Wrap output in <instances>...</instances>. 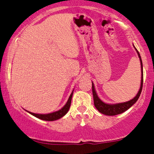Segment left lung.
<instances>
[{
  "label": "left lung",
  "instance_id": "8db88e82",
  "mask_svg": "<svg viewBox=\"0 0 154 154\" xmlns=\"http://www.w3.org/2000/svg\"><path fill=\"white\" fill-rule=\"evenodd\" d=\"M135 48V47H134ZM137 51V54L139 55V59H140L141 62V68H142V80H141V86L140 89H139V92L136 94V97L133 98L132 100H129L127 102L125 103H117V104H107V103H103L102 100H100L98 97H97V94H96L95 89H94V85L92 83V94H93V98H94V106L96 107L97 110L100 112L102 114H104L106 116H116V115L121 114L125 112L126 110L130 108L139 99V96H140L141 92L142 90V86H143V67H142V61L141 59V56L139 54V51H137L136 48H135Z\"/></svg>",
  "mask_w": 154,
  "mask_h": 154
}]
</instances>
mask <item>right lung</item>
Wrapping results in <instances>:
<instances>
[{"label": "right lung", "instance_id": "1", "mask_svg": "<svg viewBox=\"0 0 154 154\" xmlns=\"http://www.w3.org/2000/svg\"><path fill=\"white\" fill-rule=\"evenodd\" d=\"M72 95H73V91L71 94V95H70L66 104L61 109H60L59 111L55 112L49 113V114H35V113L30 112H28V111L27 112H28L29 113H30L31 115H32L33 116H35V117L38 118V119H42V120L49 121V122H51V121H56L59 119H61L62 117H63V116L68 112V109H69L70 108V106H71V97H72Z\"/></svg>", "mask_w": 154, "mask_h": 154}]
</instances>
